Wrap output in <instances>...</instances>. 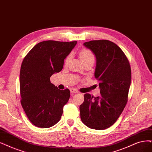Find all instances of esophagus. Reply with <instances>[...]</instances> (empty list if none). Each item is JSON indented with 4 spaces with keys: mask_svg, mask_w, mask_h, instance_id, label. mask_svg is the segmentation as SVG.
<instances>
[{
    "mask_svg": "<svg viewBox=\"0 0 152 152\" xmlns=\"http://www.w3.org/2000/svg\"><path fill=\"white\" fill-rule=\"evenodd\" d=\"M70 91H71V94H75V93H78V91L77 90V89H76L75 88L70 89Z\"/></svg>",
    "mask_w": 152,
    "mask_h": 152,
    "instance_id": "esophagus-1",
    "label": "esophagus"
}]
</instances>
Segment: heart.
<instances>
[{
	"instance_id": "obj_1",
	"label": "heart",
	"mask_w": 152,
	"mask_h": 152,
	"mask_svg": "<svg viewBox=\"0 0 152 152\" xmlns=\"http://www.w3.org/2000/svg\"><path fill=\"white\" fill-rule=\"evenodd\" d=\"M80 57L84 63H88V62H92V63H94L95 61V57L93 53L90 50L88 49H83L80 50ZM71 58V54L67 55L64 59V64H66L68 63V62L70 61Z\"/></svg>"
}]
</instances>
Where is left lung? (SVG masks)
Segmentation results:
<instances>
[{
  "label": "left lung",
  "instance_id": "1",
  "mask_svg": "<svg viewBox=\"0 0 152 152\" xmlns=\"http://www.w3.org/2000/svg\"><path fill=\"white\" fill-rule=\"evenodd\" d=\"M83 45L96 56L94 76L99 81L101 95L85 94L80 106L81 120L91 129L105 130L116 122L127 103L132 80L130 65L125 53L113 42L96 40Z\"/></svg>",
  "mask_w": 152,
  "mask_h": 152
}]
</instances>
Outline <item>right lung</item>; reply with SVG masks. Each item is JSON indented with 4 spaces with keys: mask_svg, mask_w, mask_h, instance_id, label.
I'll return each instance as SVG.
<instances>
[{
    "mask_svg": "<svg viewBox=\"0 0 152 152\" xmlns=\"http://www.w3.org/2000/svg\"><path fill=\"white\" fill-rule=\"evenodd\" d=\"M76 44L77 41H42L34 46L22 61L20 103L34 125L49 128L60 120L70 91L59 89L50 83V77L62 70L65 58Z\"/></svg>",
    "mask_w": 152,
    "mask_h": 152,
    "instance_id": "add662e5",
    "label": "right lung"
}]
</instances>
